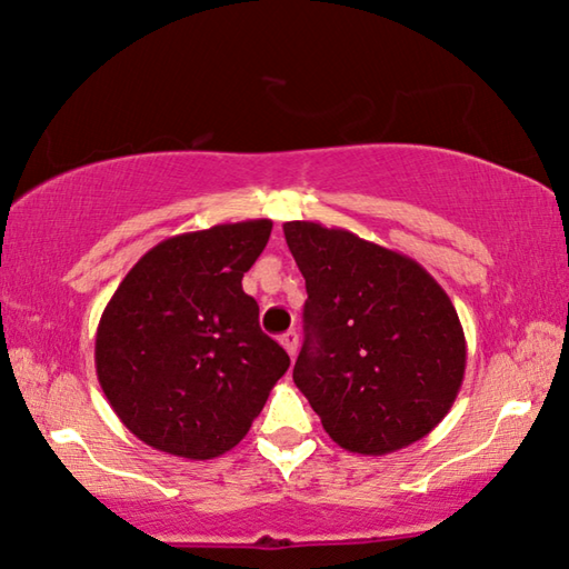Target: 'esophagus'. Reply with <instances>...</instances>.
I'll use <instances>...</instances> for the list:
<instances>
[{
	"label": "esophagus",
	"mask_w": 569,
	"mask_h": 569,
	"mask_svg": "<svg viewBox=\"0 0 569 569\" xmlns=\"http://www.w3.org/2000/svg\"><path fill=\"white\" fill-rule=\"evenodd\" d=\"M279 342H282L287 355L297 357V347H300V335H297L295 330H290V332H284L282 337H279Z\"/></svg>",
	"instance_id": "esophagus-1"
}]
</instances>
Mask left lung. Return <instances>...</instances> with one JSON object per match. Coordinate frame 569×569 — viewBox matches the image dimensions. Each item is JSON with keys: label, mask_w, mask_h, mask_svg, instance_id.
<instances>
[{"label": "left lung", "mask_w": 569, "mask_h": 569, "mask_svg": "<svg viewBox=\"0 0 569 569\" xmlns=\"http://www.w3.org/2000/svg\"><path fill=\"white\" fill-rule=\"evenodd\" d=\"M307 284L292 380L325 432L357 455L422 440L457 400L467 342L450 297L422 264L340 227L284 222Z\"/></svg>", "instance_id": "1"}]
</instances>
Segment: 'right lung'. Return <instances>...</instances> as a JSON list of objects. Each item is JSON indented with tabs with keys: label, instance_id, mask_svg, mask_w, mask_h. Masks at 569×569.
Wrapping results in <instances>:
<instances>
[{
	"label": "right lung",
	"instance_id": "right-lung-1",
	"mask_svg": "<svg viewBox=\"0 0 569 569\" xmlns=\"http://www.w3.org/2000/svg\"><path fill=\"white\" fill-rule=\"evenodd\" d=\"M269 219L174 234L119 282L97 327V380L129 432L159 452L212 460L244 440L290 357L242 290Z\"/></svg>",
	"mask_w": 569,
	"mask_h": 569
}]
</instances>
